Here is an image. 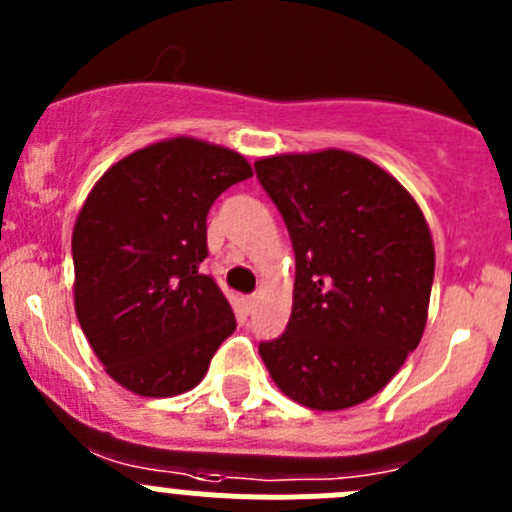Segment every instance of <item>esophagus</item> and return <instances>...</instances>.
I'll use <instances>...</instances> for the list:
<instances>
[{"mask_svg":"<svg viewBox=\"0 0 512 512\" xmlns=\"http://www.w3.org/2000/svg\"><path fill=\"white\" fill-rule=\"evenodd\" d=\"M255 304H257V294H247V297H245L247 312H252V309H255Z\"/></svg>","mask_w":512,"mask_h":512,"instance_id":"esophagus-1","label":"esophagus"}]
</instances>
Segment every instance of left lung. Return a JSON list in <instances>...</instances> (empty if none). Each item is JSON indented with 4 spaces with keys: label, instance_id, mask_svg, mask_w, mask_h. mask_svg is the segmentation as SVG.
<instances>
[{
    "label": "left lung",
    "instance_id": "obj_1",
    "mask_svg": "<svg viewBox=\"0 0 512 512\" xmlns=\"http://www.w3.org/2000/svg\"><path fill=\"white\" fill-rule=\"evenodd\" d=\"M294 247L287 332L260 344L282 394L342 411L379 394L423 337L436 250L414 195L356 153L255 163Z\"/></svg>",
    "mask_w": 512,
    "mask_h": 512
}]
</instances>
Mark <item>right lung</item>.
I'll use <instances>...</instances> for the list:
<instances>
[{"instance_id": "right-lung-1", "label": "right lung", "mask_w": 512, "mask_h": 512, "mask_svg": "<svg viewBox=\"0 0 512 512\" xmlns=\"http://www.w3.org/2000/svg\"><path fill=\"white\" fill-rule=\"evenodd\" d=\"M252 175L237 151L165 138L113 163L71 235L74 307L106 374L151 399L185 394L235 332L230 302L200 262L210 205Z\"/></svg>"}]
</instances>
